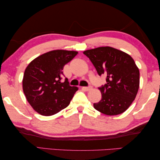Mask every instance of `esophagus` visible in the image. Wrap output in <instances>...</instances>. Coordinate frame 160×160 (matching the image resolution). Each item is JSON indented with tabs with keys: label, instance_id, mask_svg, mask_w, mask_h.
Listing matches in <instances>:
<instances>
[{
	"label": "esophagus",
	"instance_id": "34e87169",
	"mask_svg": "<svg viewBox=\"0 0 160 160\" xmlns=\"http://www.w3.org/2000/svg\"><path fill=\"white\" fill-rule=\"evenodd\" d=\"M82 88L83 90L88 91H90L91 88H92V87H91V86H84V87H82Z\"/></svg>",
	"mask_w": 160,
	"mask_h": 160
}]
</instances>
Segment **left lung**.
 <instances>
[{
  "mask_svg": "<svg viewBox=\"0 0 160 160\" xmlns=\"http://www.w3.org/2000/svg\"><path fill=\"white\" fill-rule=\"evenodd\" d=\"M106 83L98 87L102 98L94 108L108 116L125 112L135 100L140 85V72L134 60L125 52L111 47L83 52Z\"/></svg>",
  "mask_w": 160,
  "mask_h": 160,
  "instance_id": "obj_1",
  "label": "left lung"
}]
</instances>
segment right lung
Listing matches in <instances>:
<instances>
[{"mask_svg":"<svg viewBox=\"0 0 160 160\" xmlns=\"http://www.w3.org/2000/svg\"><path fill=\"white\" fill-rule=\"evenodd\" d=\"M77 54L75 51L53 50L28 64L23 76V92L38 113L52 116L69 105L78 88L70 86L67 78L62 82V70Z\"/></svg>","mask_w":160,"mask_h":160,"instance_id":"right-lung-1","label":"right lung"}]
</instances>
